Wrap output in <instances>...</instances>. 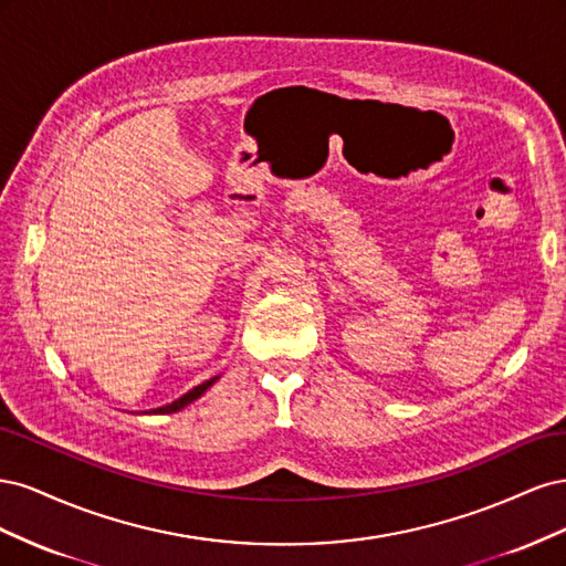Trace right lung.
I'll list each match as a JSON object with an SVG mask.
<instances>
[{
	"label": "right lung",
	"mask_w": 566,
	"mask_h": 566,
	"mask_svg": "<svg viewBox=\"0 0 566 566\" xmlns=\"http://www.w3.org/2000/svg\"><path fill=\"white\" fill-rule=\"evenodd\" d=\"M219 380V375L217 378H210V380H205L202 385H198V387H193V389H188L184 397H179L177 401H172V403H167V406H160V408H153V410H146V413H156V416H165V413H177V410H181V408H186L188 403H193L196 399H200L205 391H208L214 382Z\"/></svg>",
	"instance_id": "1"
}]
</instances>
